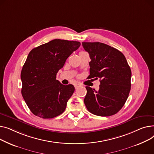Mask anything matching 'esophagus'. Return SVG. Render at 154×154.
Listing matches in <instances>:
<instances>
[{"instance_id": "esophagus-1", "label": "esophagus", "mask_w": 154, "mask_h": 154, "mask_svg": "<svg viewBox=\"0 0 154 154\" xmlns=\"http://www.w3.org/2000/svg\"><path fill=\"white\" fill-rule=\"evenodd\" d=\"M74 86H75V89H77V88H78V87L80 86V85H79V84H78V83H76V84H75V85H74Z\"/></svg>"}]
</instances>
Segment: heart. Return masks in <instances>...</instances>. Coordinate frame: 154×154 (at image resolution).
I'll list each match as a JSON object with an SVG mask.
<instances>
[{
	"instance_id": "1",
	"label": "heart",
	"mask_w": 154,
	"mask_h": 154,
	"mask_svg": "<svg viewBox=\"0 0 154 154\" xmlns=\"http://www.w3.org/2000/svg\"><path fill=\"white\" fill-rule=\"evenodd\" d=\"M81 52H85V51H81ZM81 52H80V53H81Z\"/></svg>"
}]
</instances>
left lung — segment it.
I'll use <instances>...</instances> for the list:
<instances>
[{"instance_id":"obj_1","label":"left lung","mask_w":154,"mask_h":154,"mask_svg":"<svg viewBox=\"0 0 154 154\" xmlns=\"http://www.w3.org/2000/svg\"><path fill=\"white\" fill-rule=\"evenodd\" d=\"M89 53L88 78L100 79L99 89L86 86L84 103L87 109L99 116H110L119 112L130 93L131 70L123 54L109 45L100 42H83Z\"/></svg>"}]
</instances>
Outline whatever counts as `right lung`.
Segmentation results:
<instances>
[{"instance_id": "add662e5", "label": "right lung", "mask_w": 154, "mask_h": 154, "mask_svg": "<svg viewBox=\"0 0 154 154\" xmlns=\"http://www.w3.org/2000/svg\"><path fill=\"white\" fill-rule=\"evenodd\" d=\"M80 45L79 42L55 39L29 53L21 71V92L34 115L51 119L65 111L75 87L62 85L56 79L57 73Z\"/></svg>"}]
</instances>
